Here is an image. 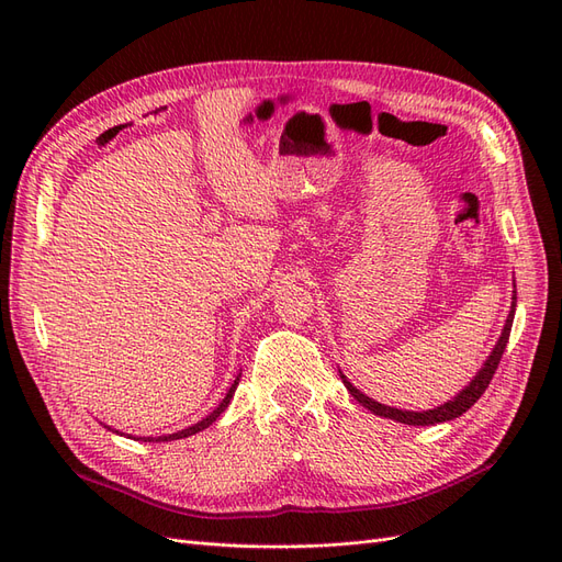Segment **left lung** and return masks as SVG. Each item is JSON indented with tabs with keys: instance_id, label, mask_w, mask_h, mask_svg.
<instances>
[{
	"instance_id": "1",
	"label": "left lung",
	"mask_w": 562,
	"mask_h": 562,
	"mask_svg": "<svg viewBox=\"0 0 562 562\" xmlns=\"http://www.w3.org/2000/svg\"><path fill=\"white\" fill-rule=\"evenodd\" d=\"M514 307H516V297H514ZM514 307H512V314H508V318H506V326H504V330H502L499 342L495 345V349H492L490 359H487L485 366L479 370V375H475V378L471 380V384H469L467 389L459 391V394H457L452 401L443 403L440 407H434V411H427V413H411V411H398V407L382 405V403H378V401L368 398L366 394H361V391L356 389L345 375H339V378H342L345 386L349 389V394H351L356 401H359L363 407H368L370 413H375V415H380V417H389V419H396V422H403V424H413V427H429V424L450 422V419H454V417H459V415H464V413L469 411V407L485 394L487 384L492 382V378H495V370H497V366H499V361H502V356H504V349H506V342H508V335H512Z\"/></svg>"
}]
</instances>
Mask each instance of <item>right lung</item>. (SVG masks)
Here are the masks:
<instances>
[{
	"label": "right lung",
	"mask_w": 562,
	"mask_h": 562,
	"mask_svg": "<svg viewBox=\"0 0 562 562\" xmlns=\"http://www.w3.org/2000/svg\"><path fill=\"white\" fill-rule=\"evenodd\" d=\"M236 384H239V378H236V382L232 384V389L227 391V396L223 398V403H220L215 411L206 417V419H201V422H196L194 427H190V429H182V431H178V434H171V436H159V438H143V440H176V438H187V436H194V434H199V431H203V429H209L211 424L223 415L225 411H227V405H229V401H232V396H234V391H236Z\"/></svg>",
	"instance_id": "obj_1"
}]
</instances>
